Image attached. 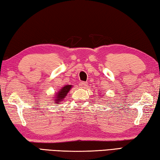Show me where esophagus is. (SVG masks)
Wrapping results in <instances>:
<instances>
[{
  "label": "esophagus",
  "instance_id": "obj_1",
  "mask_svg": "<svg viewBox=\"0 0 160 160\" xmlns=\"http://www.w3.org/2000/svg\"><path fill=\"white\" fill-rule=\"evenodd\" d=\"M86 86H87V83H85V82H80L79 83V86L81 88H86Z\"/></svg>",
  "mask_w": 160,
  "mask_h": 160
}]
</instances>
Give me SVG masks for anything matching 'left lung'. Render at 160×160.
Segmentation results:
<instances>
[{
  "label": "left lung",
  "instance_id": "1",
  "mask_svg": "<svg viewBox=\"0 0 160 160\" xmlns=\"http://www.w3.org/2000/svg\"><path fill=\"white\" fill-rule=\"evenodd\" d=\"M101 96H102V95H101ZM105 97H106V96H105ZM102 101H103V100H102Z\"/></svg>",
  "mask_w": 160,
  "mask_h": 160
}]
</instances>
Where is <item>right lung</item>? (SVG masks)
Instances as JSON below:
<instances>
[{"label":"right lung","instance_id":"add662e5","mask_svg":"<svg viewBox=\"0 0 160 160\" xmlns=\"http://www.w3.org/2000/svg\"><path fill=\"white\" fill-rule=\"evenodd\" d=\"M72 85H66L62 87L58 91H57L53 97V100L54 101V103L59 104V103H61L64 98L66 97L69 91L72 89Z\"/></svg>","mask_w":160,"mask_h":160}]
</instances>
